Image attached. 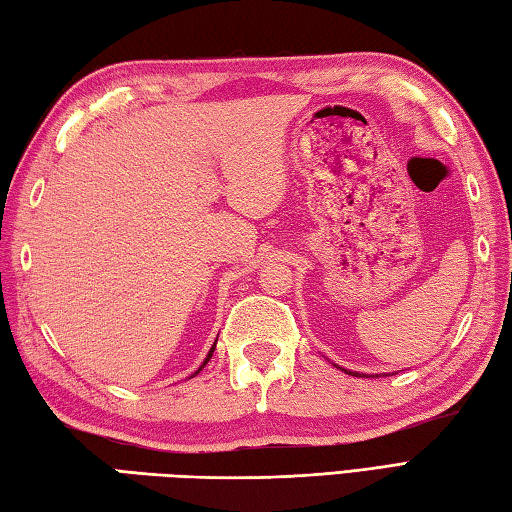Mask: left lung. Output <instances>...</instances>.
I'll return each instance as SVG.
<instances>
[{
  "label": "left lung",
  "instance_id": "obj_1",
  "mask_svg": "<svg viewBox=\"0 0 512 512\" xmlns=\"http://www.w3.org/2000/svg\"><path fill=\"white\" fill-rule=\"evenodd\" d=\"M338 369H342V367H338ZM344 373H349V375H356V378H369V375H364V373H358V371H349V369H342Z\"/></svg>",
  "mask_w": 512,
  "mask_h": 512
}]
</instances>
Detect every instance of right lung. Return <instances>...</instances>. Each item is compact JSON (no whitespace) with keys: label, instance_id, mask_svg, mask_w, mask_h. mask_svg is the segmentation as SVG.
I'll list each match as a JSON object with an SVG mask.
<instances>
[{"label":"right lung","instance_id":"add662e5","mask_svg":"<svg viewBox=\"0 0 512 512\" xmlns=\"http://www.w3.org/2000/svg\"><path fill=\"white\" fill-rule=\"evenodd\" d=\"M216 340H218V338H216ZM214 349H216V342L212 344V349H210V353H207V358L203 360V364H201V367H198V371H196V373H201V369L205 367V364H207V362H210V358H212V353H214ZM196 373H194V375H196Z\"/></svg>","mask_w":512,"mask_h":512}]
</instances>
